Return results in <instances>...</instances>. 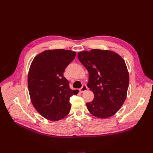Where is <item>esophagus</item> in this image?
<instances>
[{
	"mask_svg": "<svg viewBox=\"0 0 153 153\" xmlns=\"http://www.w3.org/2000/svg\"><path fill=\"white\" fill-rule=\"evenodd\" d=\"M87 89H88V88H87V85H84L80 88V92H81V93H83V92H84L85 91H86L87 90Z\"/></svg>",
	"mask_w": 153,
	"mask_h": 153,
	"instance_id": "obj_1",
	"label": "esophagus"
}]
</instances>
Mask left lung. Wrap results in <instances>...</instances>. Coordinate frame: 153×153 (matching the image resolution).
Listing matches in <instances>:
<instances>
[{
	"label": "left lung",
	"instance_id": "1",
	"mask_svg": "<svg viewBox=\"0 0 153 153\" xmlns=\"http://www.w3.org/2000/svg\"><path fill=\"white\" fill-rule=\"evenodd\" d=\"M78 58L89 72L87 87L94 94L86 105L94 116L105 119L121 108L126 98L129 74L123 59L110 50L92 49L78 53Z\"/></svg>",
	"mask_w": 153,
	"mask_h": 153
}]
</instances>
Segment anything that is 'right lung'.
I'll return each mask as SVG.
<instances>
[{
  "mask_svg": "<svg viewBox=\"0 0 153 153\" xmlns=\"http://www.w3.org/2000/svg\"><path fill=\"white\" fill-rule=\"evenodd\" d=\"M76 52L64 49L46 50L32 61L28 75L31 102L45 118L59 121L70 112L69 98L77 91L69 88L63 73L76 56Z\"/></svg>",
  "mask_w": 153,
  "mask_h": 153,
  "instance_id": "obj_1",
  "label": "right lung"
}]
</instances>
